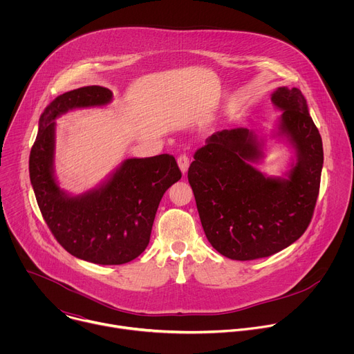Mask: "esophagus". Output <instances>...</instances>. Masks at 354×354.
Segmentation results:
<instances>
[{
    "label": "esophagus",
    "mask_w": 354,
    "mask_h": 354,
    "mask_svg": "<svg viewBox=\"0 0 354 354\" xmlns=\"http://www.w3.org/2000/svg\"><path fill=\"white\" fill-rule=\"evenodd\" d=\"M189 164H190V161H189L187 156L182 154V156H179V157H178V165H179V169L182 171V174H183V175L187 172V169H189Z\"/></svg>",
    "instance_id": "obj_1"
}]
</instances>
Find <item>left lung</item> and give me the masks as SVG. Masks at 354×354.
<instances>
[{
    "label": "left lung",
    "mask_w": 354,
    "mask_h": 354,
    "mask_svg": "<svg viewBox=\"0 0 354 354\" xmlns=\"http://www.w3.org/2000/svg\"><path fill=\"white\" fill-rule=\"evenodd\" d=\"M270 99L281 112L270 138L286 140L294 151L283 176L254 167L265 160L266 137L243 127L212 134L187 171L205 234L232 261L266 258L295 242L313 218L319 193L322 138L304 95L280 86Z\"/></svg>",
    "instance_id": "obj_1"
}]
</instances>
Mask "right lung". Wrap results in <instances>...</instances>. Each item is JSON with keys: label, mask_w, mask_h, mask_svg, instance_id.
<instances>
[{"label": "right lung", "mask_w": 354, "mask_h": 354, "mask_svg": "<svg viewBox=\"0 0 354 354\" xmlns=\"http://www.w3.org/2000/svg\"><path fill=\"white\" fill-rule=\"evenodd\" d=\"M112 99L111 89L96 85L57 96L40 115L29 157L30 183L50 231L68 254L97 265H123L142 254L164 193L182 176L175 158L161 154L124 160L81 194L60 187L55 120L73 109L106 106Z\"/></svg>", "instance_id": "obj_1"}]
</instances>
